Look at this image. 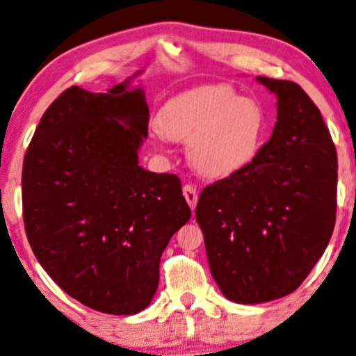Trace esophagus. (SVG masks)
<instances>
[{"instance_id":"esophagus-1","label":"esophagus","mask_w":356,"mask_h":356,"mask_svg":"<svg viewBox=\"0 0 356 356\" xmlns=\"http://www.w3.org/2000/svg\"><path fill=\"white\" fill-rule=\"evenodd\" d=\"M182 192H184V197H186L188 207H191V210L193 211V210H195L197 200H199V193H197V188L191 186V184H187V186H184Z\"/></svg>"}]
</instances>
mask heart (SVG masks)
<instances>
[{
	"label": "heart",
	"mask_w": 356,
	"mask_h": 356,
	"mask_svg": "<svg viewBox=\"0 0 356 356\" xmlns=\"http://www.w3.org/2000/svg\"><path fill=\"white\" fill-rule=\"evenodd\" d=\"M156 126L164 138L187 143L188 163L202 177H232L258 159L266 138L264 108L227 83H204L170 97Z\"/></svg>",
	"instance_id": "heart-1"
}]
</instances>
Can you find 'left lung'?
<instances>
[{
  "mask_svg": "<svg viewBox=\"0 0 356 356\" xmlns=\"http://www.w3.org/2000/svg\"><path fill=\"white\" fill-rule=\"evenodd\" d=\"M277 121L248 169L205 187L195 209L210 273L227 299L261 304L302 284L335 227L337 152L298 83L256 77Z\"/></svg>",
  "mask_w": 356,
  "mask_h": 356,
  "instance_id": "8db88e82",
  "label": "left lung"
}]
</instances>
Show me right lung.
Returning a JSON list of instances; mask_svg holds the SVG:
<instances>
[{
	"label": "right lung",
	"mask_w": 356,
	"mask_h": 356,
	"mask_svg": "<svg viewBox=\"0 0 356 356\" xmlns=\"http://www.w3.org/2000/svg\"><path fill=\"white\" fill-rule=\"evenodd\" d=\"M141 72L106 93L67 88L22 164V217L40 266L70 298L113 316L145 310L168 243L191 218L177 175L143 169Z\"/></svg>",
	"instance_id": "obj_1"
}]
</instances>
